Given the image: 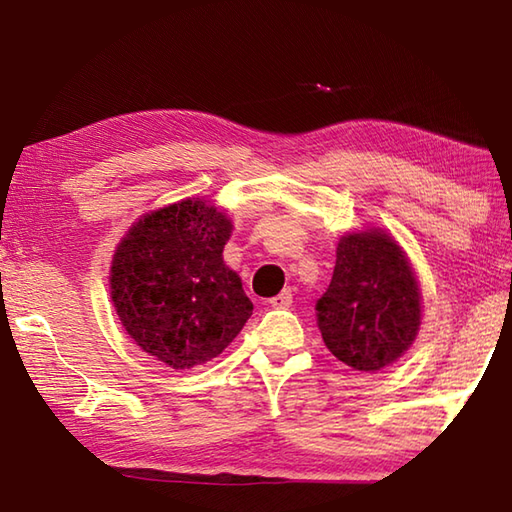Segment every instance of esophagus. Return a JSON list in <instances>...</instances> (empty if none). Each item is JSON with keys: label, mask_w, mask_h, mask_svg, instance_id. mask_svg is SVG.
<instances>
[{"label": "esophagus", "mask_w": 512, "mask_h": 512, "mask_svg": "<svg viewBox=\"0 0 512 512\" xmlns=\"http://www.w3.org/2000/svg\"><path fill=\"white\" fill-rule=\"evenodd\" d=\"M270 306H273V308H290V306H293V290L284 288L277 297L270 299Z\"/></svg>", "instance_id": "34e87169"}]
</instances>
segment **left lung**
<instances>
[{"instance_id":"1","label":"left lung","mask_w":512,"mask_h":512,"mask_svg":"<svg viewBox=\"0 0 512 512\" xmlns=\"http://www.w3.org/2000/svg\"><path fill=\"white\" fill-rule=\"evenodd\" d=\"M413 270L382 230L339 239L333 279L315 315L326 348L353 370L375 373L402 357L422 322Z\"/></svg>"}]
</instances>
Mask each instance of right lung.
<instances>
[{"label":"right lung","instance_id":"add662e5","mask_svg":"<svg viewBox=\"0 0 512 512\" xmlns=\"http://www.w3.org/2000/svg\"><path fill=\"white\" fill-rule=\"evenodd\" d=\"M230 219L184 199L128 230L110 268L119 322L144 353L175 370L206 364L233 342L253 302L222 257Z\"/></svg>","mask_w":512,"mask_h":512}]
</instances>
